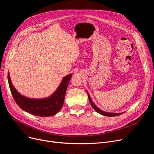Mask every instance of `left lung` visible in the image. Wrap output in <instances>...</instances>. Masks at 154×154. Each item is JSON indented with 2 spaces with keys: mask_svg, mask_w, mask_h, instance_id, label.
<instances>
[{
  "mask_svg": "<svg viewBox=\"0 0 154 154\" xmlns=\"http://www.w3.org/2000/svg\"><path fill=\"white\" fill-rule=\"evenodd\" d=\"M87 94H88V98H89V102L91 103V106L92 107V108L94 109L96 112H97L98 113H99V114H101L103 116H119V115H121L123 114V112H119V113H115V112H105L101 109H100L99 108H97V107L94 104V103L92 102V99L89 94L88 92L87 91Z\"/></svg>",
  "mask_w": 154,
  "mask_h": 154,
  "instance_id": "1",
  "label": "left lung"
}]
</instances>
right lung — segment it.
<instances>
[{
    "label": "right lung",
    "instance_id": "right-lung-1",
    "mask_svg": "<svg viewBox=\"0 0 154 154\" xmlns=\"http://www.w3.org/2000/svg\"><path fill=\"white\" fill-rule=\"evenodd\" d=\"M8 77L12 95L20 108L32 115L50 116L56 115L62 108L72 73L63 77L58 88L52 95L43 99H32L21 95L12 85L9 72Z\"/></svg>",
    "mask_w": 154,
    "mask_h": 154
}]
</instances>
